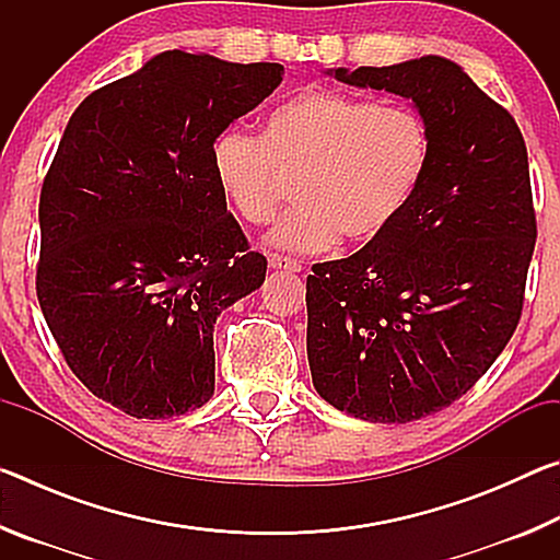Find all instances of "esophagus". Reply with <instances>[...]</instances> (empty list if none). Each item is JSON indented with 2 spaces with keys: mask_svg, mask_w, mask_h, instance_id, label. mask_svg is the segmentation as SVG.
Segmentation results:
<instances>
[{
  "mask_svg": "<svg viewBox=\"0 0 560 560\" xmlns=\"http://www.w3.org/2000/svg\"><path fill=\"white\" fill-rule=\"evenodd\" d=\"M269 267L273 271H301V261L291 259V257H283V254H271Z\"/></svg>",
  "mask_w": 560,
  "mask_h": 560,
  "instance_id": "34e87169",
  "label": "esophagus"
}]
</instances>
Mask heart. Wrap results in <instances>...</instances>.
Listing matches in <instances>:
<instances>
[{"instance_id": "obj_1", "label": "heart", "mask_w": 560, "mask_h": 560, "mask_svg": "<svg viewBox=\"0 0 560 560\" xmlns=\"http://www.w3.org/2000/svg\"><path fill=\"white\" fill-rule=\"evenodd\" d=\"M210 165L224 202L254 226L273 222L296 183L301 205L273 232L287 249L320 252L338 240L363 249L410 207L430 136L410 110L311 86L269 113L261 138L222 130Z\"/></svg>"}]
</instances>
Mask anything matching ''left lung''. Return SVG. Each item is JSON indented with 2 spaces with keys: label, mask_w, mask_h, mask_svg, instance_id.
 <instances>
[{
  "label": "left lung",
  "mask_w": 560,
  "mask_h": 560,
  "mask_svg": "<svg viewBox=\"0 0 560 560\" xmlns=\"http://www.w3.org/2000/svg\"><path fill=\"white\" fill-rule=\"evenodd\" d=\"M328 73L410 98L430 136L428 173L393 230L306 279L318 395L402 424L459 400L518 326L536 246L526 143L511 113L442 56Z\"/></svg>",
  "instance_id": "obj_1"
}]
</instances>
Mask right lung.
Returning a JSON list of instances; mask_svg holds the SVG:
<instances>
[{
    "label": "right lung",
    "mask_w": 560,
    "mask_h": 560,
    "mask_svg": "<svg viewBox=\"0 0 560 560\" xmlns=\"http://www.w3.org/2000/svg\"><path fill=\"white\" fill-rule=\"evenodd\" d=\"M281 63L165 51L73 110L44 177L36 296L66 365L138 420L214 393L217 316L267 277L210 153Z\"/></svg>",
    "instance_id": "right-lung-1"
}]
</instances>
